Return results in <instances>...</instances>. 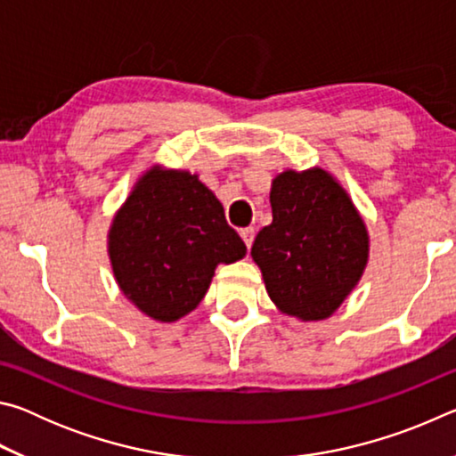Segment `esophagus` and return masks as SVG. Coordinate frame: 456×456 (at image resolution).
Returning <instances> with one entry per match:
<instances>
[{
  "mask_svg": "<svg viewBox=\"0 0 456 456\" xmlns=\"http://www.w3.org/2000/svg\"><path fill=\"white\" fill-rule=\"evenodd\" d=\"M253 237H256V231H253V227H245V229H241V239L245 241L247 249H251V245H253Z\"/></svg>",
  "mask_w": 456,
  "mask_h": 456,
  "instance_id": "1",
  "label": "esophagus"
}]
</instances>
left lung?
Wrapping results in <instances>:
<instances>
[{
    "instance_id": "left-lung-1",
    "label": "left lung",
    "mask_w": 456,
    "mask_h": 456,
    "mask_svg": "<svg viewBox=\"0 0 456 456\" xmlns=\"http://www.w3.org/2000/svg\"><path fill=\"white\" fill-rule=\"evenodd\" d=\"M269 203L272 225L251 247L269 297L291 318L328 320L368 265L364 219L342 184L320 167L277 175Z\"/></svg>"
}]
</instances>
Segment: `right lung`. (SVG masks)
<instances>
[{
  "label": "right lung",
  "instance_id": "1",
  "mask_svg": "<svg viewBox=\"0 0 456 456\" xmlns=\"http://www.w3.org/2000/svg\"><path fill=\"white\" fill-rule=\"evenodd\" d=\"M247 247L199 175L160 165L138 176L108 229L120 291L154 322L173 323L200 304L219 264Z\"/></svg>",
  "mask_w": 456,
  "mask_h": 456
}]
</instances>
